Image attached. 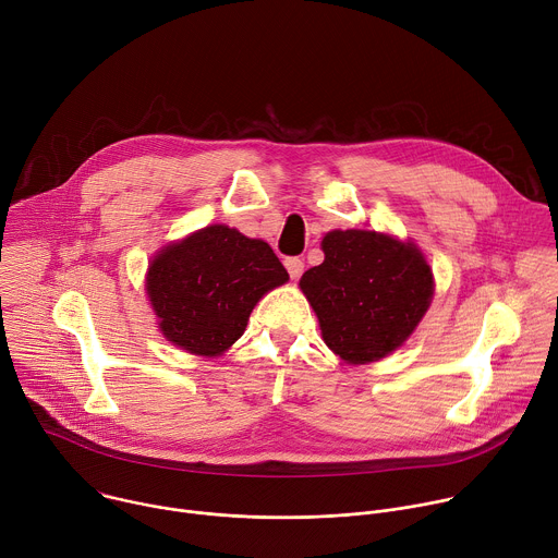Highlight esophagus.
<instances>
[{
	"label": "esophagus",
	"instance_id": "1",
	"mask_svg": "<svg viewBox=\"0 0 558 558\" xmlns=\"http://www.w3.org/2000/svg\"><path fill=\"white\" fill-rule=\"evenodd\" d=\"M284 267H287V271H289L291 280H295V278H300V276H302V271H304V260L293 256V258H287V260H284Z\"/></svg>",
	"mask_w": 558,
	"mask_h": 558
}]
</instances>
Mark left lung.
<instances>
[{
  "label": "left lung",
  "instance_id": "obj_1",
  "mask_svg": "<svg viewBox=\"0 0 558 558\" xmlns=\"http://www.w3.org/2000/svg\"><path fill=\"white\" fill-rule=\"evenodd\" d=\"M325 263L300 278L327 347L349 364L400 349L430 306L433 271L417 245L379 231L347 229L323 238Z\"/></svg>",
  "mask_w": 558,
  "mask_h": 558
}]
</instances>
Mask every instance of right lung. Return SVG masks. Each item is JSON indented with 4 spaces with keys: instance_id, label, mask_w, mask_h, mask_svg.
I'll return each mask as SVG.
<instances>
[{
    "instance_id": "right-lung-1",
    "label": "right lung",
    "mask_w": 558,
    "mask_h": 558,
    "mask_svg": "<svg viewBox=\"0 0 558 558\" xmlns=\"http://www.w3.org/2000/svg\"><path fill=\"white\" fill-rule=\"evenodd\" d=\"M287 280L265 241L209 225L158 252L145 289L158 329L172 344L216 357L245 333L258 300Z\"/></svg>"
}]
</instances>
